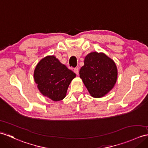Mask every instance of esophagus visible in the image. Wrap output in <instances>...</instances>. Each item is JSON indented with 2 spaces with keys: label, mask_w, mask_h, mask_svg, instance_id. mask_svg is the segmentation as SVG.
Here are the masks:
<instances>
[{
  "label": "esophagus",
  "mask_w": 148,
  "mask_h": 148,
  "mask_svg": "<svg viewBox=\"0 0 148 148\" xmlns=\"http://www.w3.org/2000/svg\"><path fill=\"white\" fill-rule=\"evenodd\" d=\"M74 72L77 75H78V74H79V67H75L74 69Z\"/></svg>",
  "instance_id": "34e87169"
}]
</instances>
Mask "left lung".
<instances>
[{
  "mask_svg": "<svg viewBox=\"0 0 148 148\" xmlns=\"http://www.w3.org/2000/svg\"><path fill=\"white\" fill-rule=\"evenodd\" d=\"M79 75L91 97L101 98L110 91L117 79L115 62L103 53L91 52L84 58Z\"/></svg>",
  "mask_w": 148,
  "mask_h": 148,
  "instance_id": "left-lung-1",
  "label": "left lung"
}]
</instances>
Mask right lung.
Masks as SVG:
<instances>
[{"label":"right lung","mask_w":148,"mask_h":148,"mask_svg":"<svg viewBox=\"0 0 148 148\" xmlns=\"http://www.w3.org/2000/svg\"><path fill=\"white\" fill-rule=\"evenodd\" d=\"M33 75L41 93L54 101L66 97L69 86L76 76L54 56L42 58L36 65Z\"/></svg>","instance_id":"add662e5"}]
</instances>
